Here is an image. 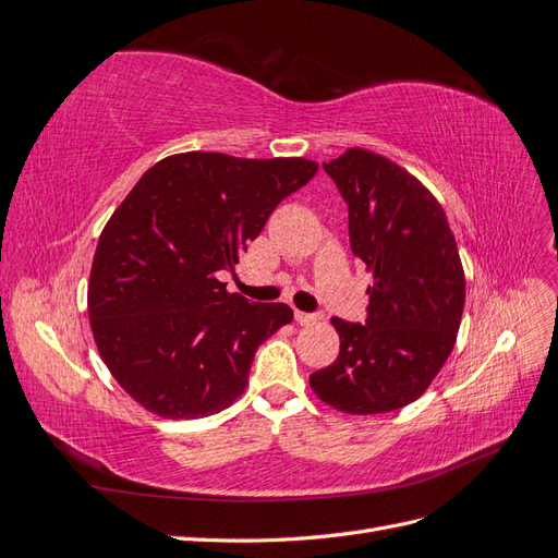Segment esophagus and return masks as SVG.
Listing matches in <instances>:
<instances>
[{"instance_id": "esophagus-1", "label": "esophagus", "mask_w": 558, "mask_h": 558, "mask_svg": "<svg viewBox=\"0 0 558 558\" xmlns=\"http://www.w3.org/2000/svg\"><path fill=\"white\" fill-rule=\"evenodd\" d=\"M320 316L318 314H307V312H300V310H295V320L300 326H310V324H316Z\"/></svg>"}]
</instances>
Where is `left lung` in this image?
<instances>
[{
    "mask_svg": "<svg viewBox=\"0 0 558 558\" xmlns=\"http://www.w3.org/2000/svg\"><path fill=\"white\" fill-rule=\"evenodd\" d=\"M349 207V242L373 272L365 324L332 318L340 356L310 375L347 414L404 408L426 391L456 342L465 277L445 209L410 172L365 148L324 162Z\"/></svg>",
    "mask_w": 558,
    "mask_h": 558,
    "instance_id": "8db88e82",
    "label": "left lung"
}]
</instances>
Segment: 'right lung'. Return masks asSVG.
<instances>
[{"instance_id": "right-lung-1", "label": "right lung", "mask_w": 558, "mask_h": 558, "mask_svg": "<svg viewBox=\"0 0 558 558\" xmlns=\"http://www.w3.org/2000/svg\"><path fill=\"white\" fill-rule=\"evenodd\" d=\"M316 170L191 150L134 183L99 234L88 316L99 356L142 408L199 418L244 393L258 347L293 310L228 293L221 275Z\"/></svg>"}]
</instances>
